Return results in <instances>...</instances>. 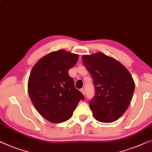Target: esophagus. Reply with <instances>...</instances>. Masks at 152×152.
<instances>
[{"instance_id":"esophagus-1","label":"esophagus","mask_w":152,"mask_h":152,"mask_svg":"<svg viewBox=\"0 0 152 152\" xmlns=\"http://www.w3.org/2000/svg\"><path fill=\"white\" fill-rule=\"evenodd\" d=\"M80 91L81 92V93H82L83 94H85V90H84V89L81 88V89L80 90Z\"/></svg>"}]
</instances>
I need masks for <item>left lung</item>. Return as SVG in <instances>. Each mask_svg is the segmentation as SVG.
I'll list each match as a JSON object with an SVG mask.
<instances>
[{
	"label": "left lung",
	"instance_id": "obj_1",
	"mask_svg": "<svg viewBox=\"0 0 152 152\" xmlns=\"http://www.w3.org/2000/svg\"><path fill=\"white\" fill-rule=\"evenodd\" d=\"M82 62L93 80L95 94L89 105L96 120L115 121L128 107L134 81L127 69L102 53L82 56Z\"/></svg>",
	"mask_w": 152,
	"mask_h": 152
}]
</instances>
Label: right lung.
<instances>
[{"label": "right lung", "mask_w": 152, "mask_h": 152, "mask_svg": "<svg viewBox=\"0 0 152 152\" xmlns=\"http://www.w3.org/2000/svg\"><path fill=\"white\" fill-rule=\"evenodd\" d=\"M78 58V55L64 50L51 52L42 58L30 73L31 100L38 113L54 124L69 119L80 101L84 99L69 75Z\"/></svg>", "instance_id": "add662e5"}]
</instances>
